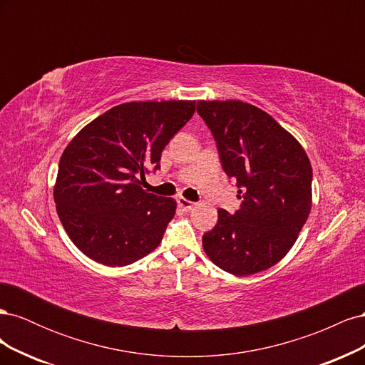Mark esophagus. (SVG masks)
<instances>
[{
    "label": "esophagus",
    "mask_w": 365,
    "mask_h": 365,
    "mask_svg": "<svg viewBox=\"0 0 365 365\" xmlns=\"http://www.w3.org/2000/svg\"><path fill=\"white\" fill-rule=\"evenodd\" d=\"M178 205L184 210V212H189V210H192L196 204L189 200H185V197H178Z\"/></svg>",
    "instance_id": "esophagus-1"
}]
</instances>
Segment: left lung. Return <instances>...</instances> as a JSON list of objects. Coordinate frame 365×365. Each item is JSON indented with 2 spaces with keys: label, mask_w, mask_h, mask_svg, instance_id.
<instances>
[{
  "label": "left lung",
  "mask_w": 365,
  "mask_h": 365,
  "mask_svg": "<svg viewBox=\"0 0 365 365\" xmlns=\"http://www.w3.org/2000/svg\"><path fill=\"white\" fill-rule=\"evenodd\" d=\"M196 111L215 137L240 208L217 210L202 236L216 267L251 275L280 262L295 244L312 207V165L288 130L260 108L242 101H200Z\"/></svg>",
  "instance_id": "8db88e82"
}]
</instances>
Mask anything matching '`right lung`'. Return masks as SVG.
<instances>
[{
	"label": "right lung",
	"instance_id": "right-lung-1",
	"mask_svg": "<svg viewBox=\"0 0 365 365\" xmlns=\"http://www.w3.org/2000/svg\"><path fill=\"white\" fill-rule=\"evenodd\" d=\"M195 113V101L129 102L88 123L65 148L54 202L73 244L106 267L155 250L176 202L143 189L161 152Z\"/></svg>",
	"mask_w": 365,
	"mask_h": 365
}]
</instances>
